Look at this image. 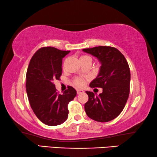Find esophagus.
Instances as JSON below:
<instances>
[{
  "mask_svg": "<svg viewBox=\"0 0 157 157\" xmlns=\"http://www.w3.org/2000/svg\"><path fill=\"white\" fill-rule=\"evenodd\" d=\"M82 93H84L83 90H82V89L77 90V94H82Z\"/></svg>",
  "mask_w": 157,
  "mask_h": 157,
  "instance_id": "34e87169",
  "label": "esophagus"
}]
</instances>
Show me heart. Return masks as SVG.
Segmentation results:
<instances>
[{"mask_svg": "<svg viewBox=\"0 0 157 157\" xmlns=\"http://www.w3.org/2000/svg\"><path fill=\"white\" fill-rule=\"evenodd\" d=\"M86 58H91L89 56H87V55H82V56L80 57V59H86ZM74 84H75L77 86H82L84 84V79H82L80 78H75L74 79Z\"/></svg>", "mask_w": 157, "mask_h": 157, "instance_id": "1", "label": "heart"}]
</instances>
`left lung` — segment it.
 I'll list each match as a JSON object with an SVG mask.
<instances>
[{"label": "left lung", "instance_id": "left-lung-1", "mask_svg": "<svg viewBox=\"0 0 157 157\" xmlns=\"http://www.w3.org/2000/svg\"><path fill=\"white\" fill-rule=\"evenodd\" d=\"M97 57L101 63L97 78L90 87L102 88L98 96L86 91L89 100L85 103L86 115L95 121L105 123L119 116L125 106L130 91V70L125 57L114 47L97 46L83 49Z\"/></svg>", "mask_w": 157, "mask_h": 157}]
</instances>
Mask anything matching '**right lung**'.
<instances>
[{
    "instance_id": "right-lung-1",
    "label": "right lung",
    "mask_w": 157,
    "mask_h": 157,
    "mask_svg": "<svg viewBox=\"0 0 157 157\" xmlns=\"http://www.w3.org/2000/svg\"><path fill=\"white\" fill-rule=\"evenodd\" d=\"M70 51L43 47L34 53L26 73V91L36 116L49 126L61 124L68 117V105L77 94L71 86L59 94L53 81L62 75V59Z\"/></svg>"
}]
</instances>
